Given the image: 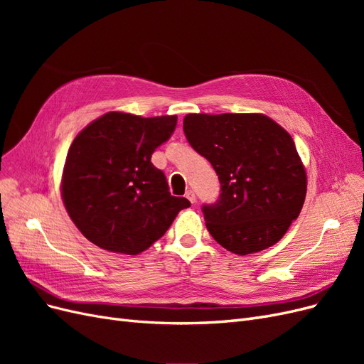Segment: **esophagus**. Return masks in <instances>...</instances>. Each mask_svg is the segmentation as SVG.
I'll list each match as a JSON object with an SVG mask.
<instances>
[{
  "label": "esophagus",
  "mask_w": 364,
  "mask_h": 364,
  "mask_svg": "<svg viewBox=\"0 0 364 364\" xmlns=\"http://www.w3.org/2000/svg\"><path fill=\"white\" fill-rule=\"evenodd\" d=\"M185 197L186 199H188L191 203H196V200H197V197H196V193L193 191V190H188L185 193Z\"/></svg>",
  "instance_id": "34e87169"
}]
</instances>
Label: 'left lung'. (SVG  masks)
<instances>
[{
  "label": "left lung",
  "instance_id": "1",
  "mask_svg": "<svg viewBox=\"0 0 364 364\" xmlns=\"http://www.w3.org/2000/svg\"><path fill=\"white\" fill-rule=\"evenodd\" d=\"M183 132L220 181L218 200L202 206L213 238L237 255L278 243L306 194V173L289 132L261 114H188Z\"/></svg>",
  "mask_w": 364,
  "mask_h": 364
}]
</instances>
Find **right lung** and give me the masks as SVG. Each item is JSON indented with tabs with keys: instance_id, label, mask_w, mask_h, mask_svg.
<instances>
[{
	"instance_id": "1",
	"label": "right lung",
	"mask_w": 364,
	"mask_h": 364,
	"mask_svg": "<svg viewBox=\"0 0 364 364\" xmlns=\"http://www.w3.org/2000/svg\"><path fill=\"white\" fill-rule=\"evenodd\" d=\"M176 124V115L107 112L75 136L65 161L62 197L91 243L138 255L167 232L181 209L191 206L185 197L171 196L165 174L150 161Z\"/></svg>"
}]
</instances>
